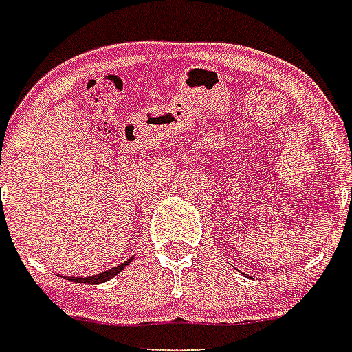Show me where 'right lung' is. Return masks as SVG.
<instances>
[{
  "mask_svg": "<svg viewBox=\"0 0 352 352\" xmlns=\"http://www.w3.org/2000/svg\"><path fill=\"white\" fill-rule=\"evenodd\" d=\"M133 258L125 260L123 264H118L116 267H111V270H107V272L99 273V275H92V277H68V280H74V283H82V284H101V283H107L109 278L116 277L118 273L122 272L123 267H127V264L131 262Z\"/></svg>",
  "mask_w": 352,
  "mask_h": 352,
  "instance_id": "right-lung-1",
  "label": "right lung"
}]
</instances>
